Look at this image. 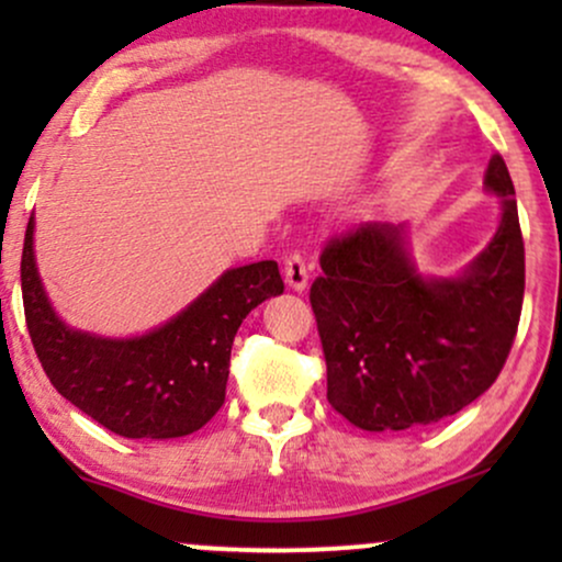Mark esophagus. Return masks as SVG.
<instances>
[{
    "label": "esophagus",
    "mask_w": 562,
    "mask_h": 562,
    "mask_svg": "<svg viewBox=\"0 0 562 562\" xmlns=\"http://www.w3.org/2000/svg\"><path fill=\"white\" fill-rule=\"evenodd\" d=\"M308 263L303 261L301 254H290L285 259V282L290 290H295V293H303V290L308 288Z\"/></svg>",
    "instance_id": "1"
}]
</instances>
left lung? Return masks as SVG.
<instances>
[{"instance_id": "left-lung-1", "label": "left lung", "mask_w": 562, "mask_h": 562, "mask_svg": "<svg viewBox=\"0 0 562 562\" xmlns=\"http://www.w3.org/2000/svg\"><path fill=\"white\" fill-rule=\"evenodd\" d=\"M486 192L499 227L457 274H425L409 227L364 222L322 250L312 285L327 402L362 430H406L457 415L492 389L518 333L526 288L515 187L502 156Z\"/></svg>"}]
</instances>
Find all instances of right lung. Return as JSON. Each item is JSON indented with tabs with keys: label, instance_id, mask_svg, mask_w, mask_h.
Masks as SVG:
<instances>
[{
	"label": "right lung",
	"instance_id": "add662e5",
	"mask_svg": "<svg viewBox=\"0 0 562 562\" xmlns=\"http://www.w3.org/2000/svg\"><path fill=\"white\" fill-rule=\"evenodd\" d=\"M34 216L23 243V306L49 383L102 428L124 438L190 436L222 409L237 327L280 295L277 261L227 269L164 325L111 338L66 325L55 312L34 254Z\"/></svg>",
	"mask_w": 562,
	"mask_h": 562
}]
</instances>
